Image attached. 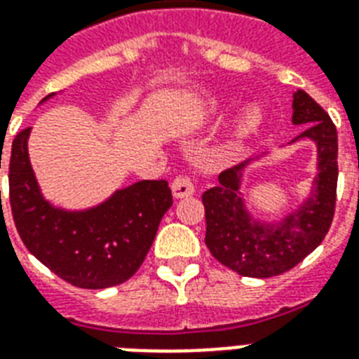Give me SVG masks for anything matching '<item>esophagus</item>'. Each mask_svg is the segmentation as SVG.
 Segmentation results:
<instances>
[{
  "label": "esophagus",
  "mask_w": 359,
  "mask_h": 359,
  "mask_svg": "<svg viewBox=\"0 0 359 359\" xmlns=\"http://www.w3.org/2000/svg\"><path fill=\"white\" fill-rule=\"evenodd\" d=\"M171 190H173V196L177 199H182V197H190L194 194V182L190 180V177L186 175H179L177 179L171 182Z\"/></svg>",
  "instance_id": "esophagus-1"
}]
</instances>
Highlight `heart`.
I'll use <instances>...</instances> for the list:
<instances>
[{
	"label": "heart",
	"instance_id": "heart-1",
	"mask_svg": "<svg viewBox=\"0 0 359 359\" xmlns=\"http://www.w3.org/2000/svg\"><path fill=\"white\" fill-rule=\"evenodd\" d=\"M259 124H261V114H259V109H248V111L242 115V119H240L238 123V134H250V132H253Z\"/></svg>",
	"mask_w": 359,
	"mask_h": 359
}]
</instances>
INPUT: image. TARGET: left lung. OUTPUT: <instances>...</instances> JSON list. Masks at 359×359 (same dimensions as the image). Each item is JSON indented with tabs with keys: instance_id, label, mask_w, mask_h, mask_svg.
Returning <instances> with one entry per match:
<instances>
[{
	"instance_id": "8db88e82",
	"label": "left lung",
	"mask_w": 359,
	"mask_h": 359,
	"mask_svg": "<svg viewBox=\"0 0 359 359\" xmlns=\"http://www.w3.org/2000/svg\"><path fill=\"white\" fill-rule=\"evenodd\" d=\"M292 123L306 124L300 137L317 143L318 175L311 197L278 225L251 222L240 197L245 163L222 171L218 184L203 194L205 244L224 266L245 278H272L302 262L330 231L337 197V130L306 91H296Z\"/></svg>"
}]
</instances>
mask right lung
<instances>
[{
  "mask_svg": "<svg viewBox=\"0 0 359 359\" xmlns=\"http://www.w3.org/2000/svg\"><path fill=\"white\" fill-rule=\"evenodd\" d=\"M27 137L29 128L16 134L7 162L8 201L25 248L80 289H108L128 281L145 261L158 225L173 205L168 180H140L100 207L65 212L41 196L27 156Z\"/></svg>",
  "mask_w": 359,
  "mask_h": 359,
  "instance_id": "1",
  "label": "right lung"
}]
</instances>
